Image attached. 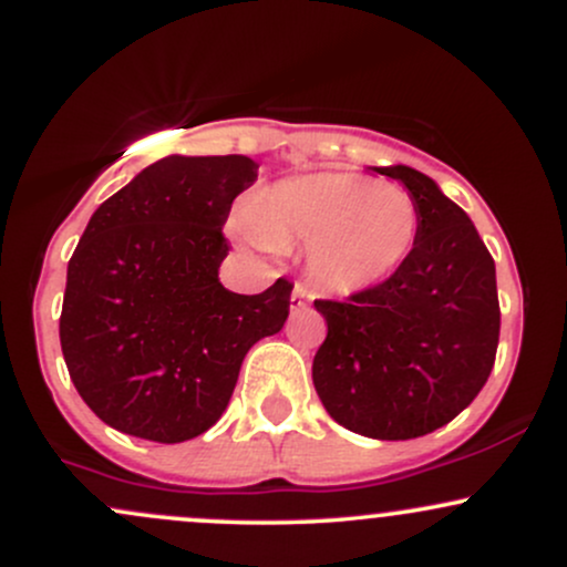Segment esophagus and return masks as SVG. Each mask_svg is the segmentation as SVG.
Segmentation results:
<instances>
[{
    "label": "esophagus",
    "mask_w": 567,
    "mask_h": 567,
    "mask_svg": "<svg viewBox=\"0 0 567 567\" xmlns=\"http://www.w3.org/2000/svg\"><path fill=\"white\" fill-rule=\"evenodd\" d=\"M309 301H311L309 285L296 282V288H292V296H290V309H303Z\"/></svg>",
    "instance_id": "34e87169"
}]
</instances>
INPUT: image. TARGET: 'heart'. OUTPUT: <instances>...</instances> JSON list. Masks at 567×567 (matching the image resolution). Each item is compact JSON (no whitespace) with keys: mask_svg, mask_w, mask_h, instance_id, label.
I'll return each instance as SVG.
<instances>
[{"mask_svg":"<svg viewBox=\"0 0 567 567\" xmlns=\"http://www.w3.org/2000/svg\"><path fill=\"white\" fill-rule=\"evenodd\" d=\"M234 234L252 247H306L311 279L338 296H354L379 288L410 261L421 213L402 188L324 171L258 188Z\"/></svg>","mask_w":567,"mask_h":567,"instance_id":"1","label":"heart"}]
</instances>
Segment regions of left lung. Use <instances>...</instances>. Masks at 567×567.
Segmentation results:
<instances>
[{"label":"left lung","mask_w":567,"mask_h":567,"mask_svg":"<svg viewBox=\"0 0 567 567\" xmlns=\"http://www.w3.org/2000/svg\"><path fill=\"white\" fill-rule=\"evenodd\" d=\"M408 188L421 234L410 261L379 288L315 301L328 322L311 379L330 419L373 440H413L445 426L485 386L496 362V264L477 229L424 173L375 167Z\"/></svg>","instance_id":"8db88e82"}]
</instances>
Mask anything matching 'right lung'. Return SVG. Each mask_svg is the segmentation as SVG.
<instances>
[{"instance_id": "1", "label": "right lung", "mask_w": 567, "mask_h": 567, "mask_svg": "<svg viewBox=\"0 0 567 567\" xmlns=\"http://www.w3.org/2000/svg\"><path fill=\"white\" fill-rule=\"evenodd\" d=\"M258 165L165 157L90 218L69 261L61 349L103 424L152 442L199 437L224 415L252 343L282 330L292 285L226 290L224 224Z\"/></svg>"}]
</instances>
